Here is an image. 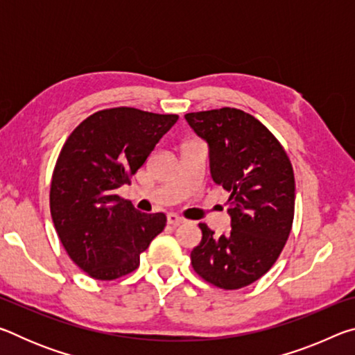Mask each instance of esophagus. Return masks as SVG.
Instances as JSON below:
<instances>
[{
    "label": "esophagus",
    "instance_id": "esophagus-1",
    "mask_svg": "<svg viewBox=\"0 0 355 355\" xmlns=\"http://www.w3.org/2000/svg\"><path fill=\"white\" fill-rule=\"evenodd\" d=\"M167 222H169V224H171V225H173V227H178V225L184 224L186 220H184L183 218H180V216L171 213V214H167Z\"/></svg>",
    "mask_w": 355,
    "mask_h": 355
}]
</instances>
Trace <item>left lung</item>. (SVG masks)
Masks as SVG:
<instances>
[{"label":"left lung","mask_w":355,"mask_h":355,"mask_svg":"<svg viewBox=\"0 0 355 355\" xmlns=\"http://www.w3.org/2000/svg\"><path fill=\"white\" fill-rule=\"evenodd\" d=\"M208 142L209 171L230 192L228 235L199 224L202 241L191 252L200 277L222 290H239L263 277L277 261L294 218V172L285 148L254 116L236 107L184 116Z\"/></svg>","instance_id":"1"}]
</instances>
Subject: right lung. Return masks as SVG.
<instances>
[{
    "label": "right lung",
    "instance_id": "1",
    "mask_svg": "<svg viewBox=\"0 0 355 355\" xmlns=\"http://www.w3.org/2000/svg\"><path fill=\"white\" fill-rule=\"evenodd\" d=\"M178 120L136 107L94 112L67 137L53 171L50 211L65 252L97 280L139 268V255L166 227V214L137 211L117 196Z\"/></svg>",
    "mask_w": 355,
    "mask_h": 355
}]
</instances>
